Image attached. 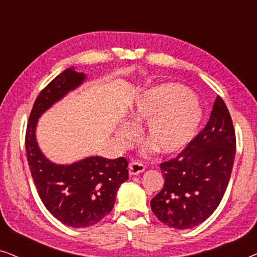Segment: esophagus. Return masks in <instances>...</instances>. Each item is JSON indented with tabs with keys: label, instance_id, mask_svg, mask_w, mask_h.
<instances>
[{
	"label": "esophagus",
	"instance_id": "esophagus-1",
	"mask_svg": "<svg viewBox=\"0 0 257 257\" xmlns=\"http://www.w3.org/2000/svg\"><path fill=\"white\" fill-rule=\"evenodd\" d=\"M145 171V166H144L143 164L140 163H137V161H133V163L130 164V167H128V172H130V175H138L140 173H143V172Z\"/></svg>",
	"mask_w": 257,
	"mask_h": 257
}]
</instances>
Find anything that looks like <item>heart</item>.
<instances>
[{"label": "heart", "mask_w": 257, "mask_h": 257, "mask_svg": "<svg viewBox=\"0 0 257 257\" xmlns=\"http://www.w3.org/2000/svg\"><path fill=\"white\" fill-rule=\"evenodd\" d=\"M202 106L184 85L163 83L143 91L133 100L130 120L115 130L119 144L127 146L138 137L136 125L146 122L144 136L149 143L143 152L158 151L164 156L180 152L195 138L202 121Z\"/></svg>", "instance_id": "1"}]
</instances>
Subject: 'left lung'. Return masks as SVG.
<instances>
[{
  "label": "left lung",
  "instance_id": "obj_1",
  "mask_svg": "<svg viewBox=\"0 0 257 257\" xmlns=\"http://www.w3.org/2000/svg\"><path fill=\"white\" fill-rule=\"evenodd\" d=\"M235 149L233 121L217 96L205 128L177 158L160 165L165 184L151 200L158 220L175 229H189L208 219L226 192Z\"/></svg>",
  "mask_w": 257,
  "mask_h": 257
}]
</instances>
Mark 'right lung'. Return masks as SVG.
I'll return each instance as SVG.
<instances>
[{"instance_id": "1", "label": "right lung", "mask_w": 257, "mask_h": 257, "mask_svg": "<svg viewBox=\"0 0 257 257\" xmlns=\"http://www.w3.org/2000/svg\"><path fill=\"white\" fill-rule=\"evenodd\" d=\"M86 80L72 68L52 79L38 94L29 117L26 150L31 177L45 208L72 228L93 226L113 208L117 192L128 179L125 158L86 157L72 164H56L44 156L36 138L38 119Z\"/></svg>"}]
</instances>
